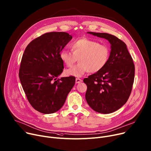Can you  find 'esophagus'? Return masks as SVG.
I'll return each mask as SVG.
<instances>
[{"instance_id": "34e87169", "label": "esophagus", "mask_w": 151, "mask_h": 151, "mask_svg": "<svg viewBox=\"0 0 151 151\" xmlns=\"http://www.w3.org/2000/svg\"><path fill=\"white\" fill-rule=\"evenodd\" d=\"M82 82V79H80L79 78H76V83H81Z\"/></svg>"}]
</instances>
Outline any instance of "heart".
<instances>
[{"label":"heart","instance_id":"heart-1","mask_svg":"<svg viewBox=\"0 0 151 151\" xmlns=\"http://www.w3.org/2000/svg\"><path fill=\"white\" fill-rule=\"evenodd\" d=\"M73 52L62 50L61 60L68 67H71L78 59L79 63L68 69L67 76L81 77L87 72L97 73L105 67L110 57V48L106 44L87 38L79 39L71 44Z\"/></svg>","mask_w":151,"mask_h":151}]
</instances>
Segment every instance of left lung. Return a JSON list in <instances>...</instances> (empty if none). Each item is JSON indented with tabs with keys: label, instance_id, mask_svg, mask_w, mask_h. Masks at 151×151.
Segmentation results:
<instances>
[{
	"label": "left lung",
	"instance_id": "1",
	"mask_svg": "<svg viewBox=\"0 0 151 151\" xmlns=\"http://www.w3.org/2000/svg\"><path fill=\"white\" fill-rule=\"evenodd\" d=\"M88 33L107 39L111 45V51L106 65L84 78L87 85L86 100L95 111L112 113L124 105L130 96L134 80V63L126 45L116 36L108 33Z\"/></svg>",
	"mask_w": 151,
	"mask_h": 151
}]
</instances>
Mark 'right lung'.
<instances>
[{
	"label": "right lung",
	"instance_id": "obj_1",
	"mask_svg": "<svg viewBox=\"0 0 151 151\" xmlns=\"http://www.w3.org/2000/svg\"><path fill=\"white\" fill-rule=\"evenodd\" d=\"M65 32H50L32 40L23 54L19 76L32 108L52 114L64 105L75 85L74 76L57 78L63 71L60 53L72 39Z\"/></svg>",
	"mask_w": 151,
	"mask_h": 151
}]
</instances>
